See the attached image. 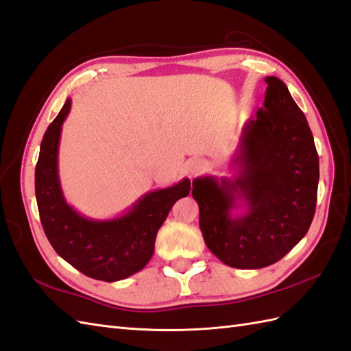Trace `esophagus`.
Masks as SVG:
<instances>
[{"instance_id": "esophagus-1", "label": "esophagus", "mask_w": 351, "mask_h": 351, "mask_svg": "<svg viewBox=\"0 0 351 351\" xmlns=\"http://www.w3.org/2000/svg\"><path fill=\"white\" fill-rule=\"evenodd\" d=\"M208 169V162L203 158H195L189 165V173L194 178L202 175Z\"/></svg>"}]
</instances>
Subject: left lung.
<instances>
[{
	"label": "left lung",
	"mask_w": 351,
	"mask_h": 351,
	"mask_svg": "<svg viewBox=\"0 0 351 351\" xmlns=\"http://www.w3.org/2000/svg\"><path fill=\"white\" fill-rule=\"evenodd\" d=\"M265 80L263 108L243 127L232 162L239 173L193 181L203 239L238 269L278 262L306 234L315 213L319 156L311 128L286 84L275 76ZM238 199L247 213L232 217Z\"/></svg>",
	"instance_id": "1"
}]
</instances>
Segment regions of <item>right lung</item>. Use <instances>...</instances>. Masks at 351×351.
Instances as JSON below:
<instances>
[{
  "mask_svg": "<svg viewBox=\"0 0 351 351\" xmlns=\"http://www.w3.org/2000/svg\"><path fill=\"white\" fill-rule=\"evenodd\" d=\"M71 108L64 103L47 127L36 166V199L43 230L65 262L89 278L119 281L141 271L154 254L161 224L175 202L189 195L190 179L145 194L124 215L113 219H89L65 202L58 178V145L62 122Z\"/></svg>",
  "mask_w": 351,
  "mask_h": 351,
  "instance_id": "add662e5",
  "label": "right lung"
}]
</instances>
